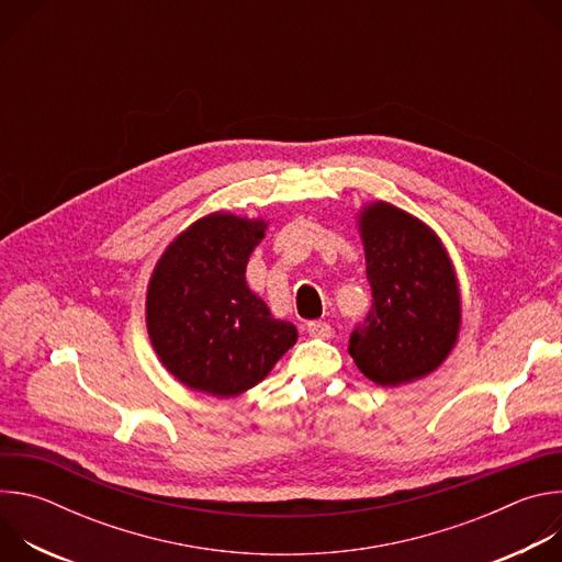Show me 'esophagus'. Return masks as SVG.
<instances>
[{"instance_id": "obj_1", "label": "esophagus", "mask_w": 562, "mask_h": 562, "mask_svg": "<svg viewBox=\"0 0 562 562\" xmlns=\"http://www.w3.org/2000/svg\"><path fill=\"white\" fill-rule=\"evenodd\" d=\"M306 331L311 338H319V340H327L331 336V325L323 323V319H311L306 325Z\"/></svg>"}]
</instances>
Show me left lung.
<instances>
[{"mask_svg":"<svg viewBox=\"0 0 562 562\" xmlns=\"http://www.w3.org/2000/svg\"><path fill=\"white\" fill-rule=\"evenodd\" d=\"M356 226L373 304L351 334L349 353L380 386L423 380L449 358L462 327L451 256L429 224L384 200L362 204Z\"/></svg>","mask_w":562,"mask_h":562,"instance_id":"left-lung-1","label":"left lung"}]
</instances>
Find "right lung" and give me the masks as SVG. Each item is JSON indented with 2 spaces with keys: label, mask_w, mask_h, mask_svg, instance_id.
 I'll return each instance as SVG.
<instances>
[{
  "label": "right lung",
  "mask_w": 562,
  "mask_h": 562,
  "mask_svg": "<svg viewBox=\"0 0 562 562\" xmlns=\"http://www.w3.org/2000/svg\"><path fill=\"white\" fill-rule=\"evenodd\" d=\"M269 220L213 211L178 233L146 286V331L187 389L233 397L262 382L297 342L295 325L249 289L247 265Z\"/></svg>",
  "instance_id": "obj_1"
}]
</instances>
